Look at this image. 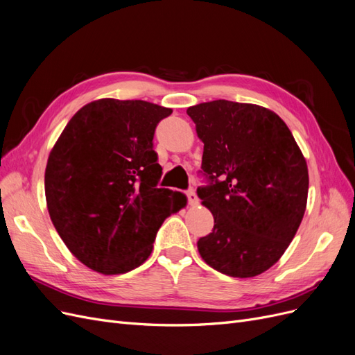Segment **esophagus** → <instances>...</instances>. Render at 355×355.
<instances>
[{
	"mask_svg": "<svg viewBox=\"0 0 355 355\" xmlns=\"http://www.w3.org/2000/svg\"><path fill=\"white\" fill-rule=\"evenodd\" d=\"M187 199H189V205H190V207H196V205L199 203L198 194H196V191H194L193 189L187 191Z\"/></svg>",
	"mask_w": 355,
	"mask_h": 355,
	"instance_id": "1",
	"label": "esophagus"
}]
</instances>
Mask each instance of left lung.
Masks as SVG:
<instances>
[{"mask_svg": "<svg viewBox=\"0 0 355 355\" xmlns=\"http://www.w3.org/2000/svg\"><path fill=\"white\" fill-rule=\"evenodd\" d=\"M203 143L198 189L214 230L198 249L209 267L230 277H255L282 258L304 218L308 168L282 118L250 103L214 100L191 106Z\"/></svg>", "mask_w": 355, "mask_h": 355, "instance_id": "1", "label": "left lung"}]
</instances>
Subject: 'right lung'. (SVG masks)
Returning <instances> with one entry per match:
<instances>
[{
	"label": "right lung",
	"mask_w": 355,
	"mask_h": 355,
	"mask_svg": "<svg viewBox=\"0 0 355 355\" xmlns=\"http://www.w3.org/2000/svg\"><path fill=\"white\" fill-rule=\"evenodd\" d=\"M171 113L144 100H94L53 146L45 168L50 218L88 268L113 276L140 267L166 216L187 205L186 194L156 187L162 168L153 134Z\"/></svg>",
	"instance_id": "add662e5"
}]
</instances>
